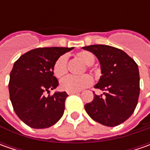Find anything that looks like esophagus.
I'll use <instances>...</instances> for the list:
<instances>
[{"instance_id": "34e87169", "label": "esophagus", "mask_w": 150, "mask_h": 150, "mask_svg": "<svg viewBox=\"0 0 150 150\" xmlns=\"http://www.w3.org/2000/svg\"><path fill=\"white\" fill-rule=\"evenodd\" d=\"M68 95H73V94H79V92H67Z\"/></svg>"}]
</instances>
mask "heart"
Instances as JSON below:
<instances>
[{"instance_id": "b5f03b06", "label": "heart", "mask_w": 150, "mask_h": 150, "mask_svg": "<svg viewBox=\"0 0 150 150\" xmlns=\"http://www.w3.org/2000/svg\"><path fill=\"white\" fill-rule=\"evenodd\" d=\"M76 57L87 65L88 69L91 65L94 62V57L89 52L81 51L76 53ZM53 75L58 79H62L68 72L67 58L65 55L59 57L52 67ZM93 83V78L88 74H84L80 77H67L61 83V88L66 92H79L81 90L90 87Z\"/></svg>"}]
</instances>
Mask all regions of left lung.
Segmentation results:
<instances>
[{
    "mask_svg": "<svg viewBox=\"0 0 150 150\" xmlns=\"http://www.w3.org/2000/svg\"><path fill=\"white\" fill-rule=\"evenodd\" d=\"M83 49L93 52L101 64L102 76L95 88L104 91L85 104V110L99 124L114 127L124 123L135 109L139 96V72L134 60L123 50L107 45Z\"/></svg>",
    "mask_w": 150,
    "mask_h": 150,
    "instance_id": "1",
    "label": "left lung"
}]
</instances>
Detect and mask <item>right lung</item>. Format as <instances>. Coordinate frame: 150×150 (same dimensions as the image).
<instances>
[{"instance_id": "right-lung-1", "label": "right lung", "mask_w": 150, "mask_h": 150, "mask_svg": "<svg viewBox=\"0 0 150 150\" xmlns=\"http://www.w3.org/2000/svg\"><path fill=\"white\" fill-rule=\"evenodd\" d=\"M72 49L39 47L21 55L15 62L10 74V99L18 118L29 127L49 128L62 118L68 95L66 92L49 94L58 86L52 67L60 56Z\"/></svg>"}]
</instances>
